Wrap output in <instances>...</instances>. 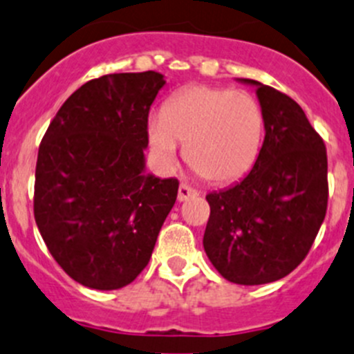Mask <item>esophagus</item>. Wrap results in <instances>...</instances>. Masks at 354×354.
I'll use <instances>...</instances> for the list:
<instances>
[{
  "label": "esophagus",
  "instance_id": "esophagus-1",
  "mask_svg": "<svg viewBox=\"0 0 354 354\" xmlns=\"http://www.w3.org/2000/svg\"><path fill=\"white\" fill-rule=\"evenodd\" d=\"M198 196V191L193 189V187L186 186V184H180L179 186V193H177V200L179 201H186L189 200V198H194Z\"/></svg>",
  "mask_w": 354,
  "mask_h": 354
}]
</instances>
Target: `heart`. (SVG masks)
<instances>
[{
    "label": "heart",
    "mask_w": 354,
    "mask_h": 354,
    "mask_svg": "<svg viewBox=\"0 0 354 354\" xmlns=\"http://www.w3.org/2000/svg\"><path fill=\"white\" fill-rule=\"evenodd\" d=\"M147 140L156 163L171 168L177 144L186 161L215 184L243 179L254 168L264 140V113L247 92L194 85L165 102L161 118H151Z\"/></svg>",
    "instance_id": "1"
}]
</instances>
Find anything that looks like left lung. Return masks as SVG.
<instances>
[{"instance_id":"obj_1","label":"left lung","mask_w":354,"mask_h":354,"mask_svg":"<svg viewBox=\"0 0 354 354\" xmlns=\"http://www.w3.org/2000/svg\"><path fill=\"white\" fill-rule=\"evenodd\" d=\"M264 142L254 168L234 186L210 193L203 248L227 281L264 285L294 271L326 214V149L302 107L255 80Z\"/></svg>"}]
</instances>
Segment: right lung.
Masks as SVG:
<instances>
[{"label":"right lung","mask_w":354,"mask_h":354,"mask_svg":"<svg viewBox=\"0 0 354 354\" xmlns=\"http://www.w3.org/2000/svg\"><path fill=\"white\" fill-rule=\"evenodd\" d=\"M163 74H106L80 86L38 151L35 218L52 257L95 290L132 283L149 262L179 180L146 174L147 116Z\"/></svg>","instance_id":"obj_1"}]
</instances>
